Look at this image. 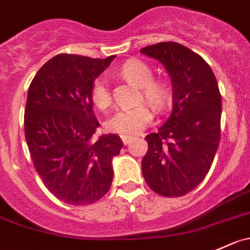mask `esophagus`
Masks as SVG:
<instances>
[{
  "instance_id": "obj_1",
  "label": "esophagus",
  "mask_w": 250,
  "mask_h": 250,
  "mask_svg": "<svg viewBox=\"0 0 250 250\" xmlns=\"http://www.w3.org/2000/svg\"><path fill=\"white\" fill-rule=\"evenodd\" d=\"M121 139H122L123 144H125V145H128V144H129L130 142H132L133 138H132V137H128V135H121Z\"/></svg>"
}]
</instances>
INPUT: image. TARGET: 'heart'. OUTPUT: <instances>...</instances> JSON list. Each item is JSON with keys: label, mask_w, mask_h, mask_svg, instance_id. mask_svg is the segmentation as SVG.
Instances as JSON below:
<instances>
[{"label": "heart", "mask_w": 250, "mask_h": 250, "mask_svg": "<svg viewBox=\"0 0 250 250\" xmlns=\"http://www.w3.org/2000/svg\"><path fill=\"white\" fill-rule=\"evenodd\" d=\"M121 74L128 81L139 85V100H145L156 111H162L169 100V89L162 81H155L152 69L138 60H130L121 67ZM91 100L100 110L111 104V93L105 78H98L91 88ZM152 120V111L146 104H138L130 107L116 110L106 120L108 132L121 135H137L149 125Z\"/></svg>", "instance_id": "b5f03b06"}]
</instances>
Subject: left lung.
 Masks as SVG:
<instances>
[{
  "label": "left lung",
  "mask_w": 250,
  "mask_h": 250,
  "mask_svg": "<svg viewBox=\"0 0 250 250\" xmlns=\"http://www.w3.org/2000/svg\"><path fill=\"white\" fill-rule=\"evenodd\" d=\"M140 52L159 60L172 82V111L156 133L145 137V182L156 194L177 198L199 186L209 172L221 135V94L202 56L173 41Z\"/></svg>",
  "instance_id": "obj_1"
}]
</instances>
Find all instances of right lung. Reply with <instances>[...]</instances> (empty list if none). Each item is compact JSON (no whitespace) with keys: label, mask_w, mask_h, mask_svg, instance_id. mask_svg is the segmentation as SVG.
Returning <instances> with one entry per match:
<instances>
[{"label":"right lung","mask_w":250,"mask_h":250,"mask_svg":"<svg viewBox=\"0 0 250 250\" xmlns=\"http://www.w3.org/2000/svg\"><path fill=\"white\" fill-rule=\"evenodd\" d=\"M115 57L60 53L28 89L24 132L31 161L46 188L69 205L96 203L112 184V159L123 143L116 134L94 137L91 88Z\"/></svg>","instance_id":"right-lung-1"}]
</instances>
